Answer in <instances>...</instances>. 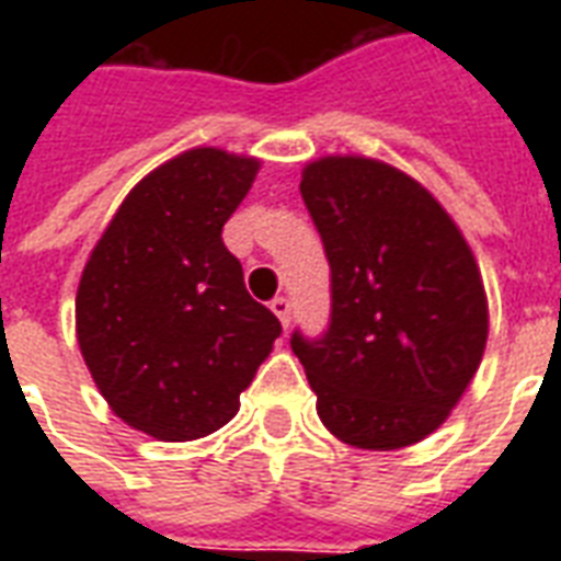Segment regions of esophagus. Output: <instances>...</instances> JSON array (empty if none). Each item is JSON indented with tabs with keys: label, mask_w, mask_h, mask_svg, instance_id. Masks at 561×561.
<instances>
[{
	"label": "esophagus",
	"mask_w": 561,
	"mask_h": 561,
	"mask_svg": "<svg viewBox=\"0 0 561 561\" xmlns=\"http://www.w3.org/2000/svg\"><path fill=\"white\" fill-rule=\"evenodd\" d=\"M271 311L279 317V323L288 329V323H290V299L288 297H276L271 302Z\"/></svg>",
	"instance_id": "obj_1"
}]
</instances>
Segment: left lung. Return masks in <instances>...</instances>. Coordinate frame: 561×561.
<instances>
[{"instance_id":"left-lung-1","label":"left lung","mask_w":561,"mask_h":561,"mask_svg":"<svg viewBox=\"0 0 561 561\" xmlns=\"http://www.w3.org/2000/svg\"><path fill=\"white\" fill-rule=\"evenodd\" d=\"M332 267V323L290 350L341 443L396 451L434 434L489 337L480 267L422 183L369 157H320L299 183Z\"/></svg>"}]
</instances>
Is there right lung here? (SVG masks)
Returning a JSON list of instances; mask_svg holds the SVG:
<instances>
[{
  "label": "right lung",
  "mask_w": 561,
  "mask_h": 561,
  "mask_svg": "<svg viewBox=\"0 0 561 561\" xmlns=\"http://www.w3.org/2000/svg\"><path fill=\"white\" fill-rule=\"evenodd\" d=\"M259 169L220 148L162 162L130 188L81 273L83 364L110 410L162 443L227 425L282 332L220 238Z\"/></svg>",
  "instance_id": "obj_1"
}]
</instances>
